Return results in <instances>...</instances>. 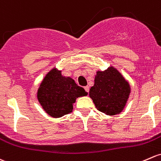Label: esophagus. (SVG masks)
<instances>
[{
	"label": "esophagus",
	"mask_w": 161,
	"mask_h": 161,
	"mask_svg": "<svg viewBox=\"0 0 161 161\" xmlns=\"http://www.w3.org/2000/svg\"><path fill=\"white\" fill-rule=\"evenodd\" d=\"M85 90H86V92H89V86H85Z\"/></svg>",
	"instance_id": "obj_1"
}]
</instances>
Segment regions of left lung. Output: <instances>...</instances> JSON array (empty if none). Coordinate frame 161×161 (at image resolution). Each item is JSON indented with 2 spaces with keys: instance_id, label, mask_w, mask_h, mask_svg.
Returning a JSON list of instances; mask_svg holds the SVG:
<instances>
[{
  "instance_id": "1",
  "label": "left lung",
  "mask_w": 161,
  "mask_h": 161,
  "mask_svg": "<svg viewBox=\"0 0 161 161\" xmlns=\"http://www.w3.org/2000/svg\"><path fill=\"white\" fill-rule=\"evenodd\" d=\"M130 93L129 83L115 68L98 71L89 96L96 108L105 114H119L123 109Z\"/></svg>"
}]
</instances>
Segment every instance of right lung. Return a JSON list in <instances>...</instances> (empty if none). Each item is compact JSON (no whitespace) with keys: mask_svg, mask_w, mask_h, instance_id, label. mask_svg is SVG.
Wrapping results in <instances>:
<instances>
[{"mask_svg":"<svg viewBox=\"0 0 161 161\" xmlns=\"http://www.w3.org/2000/svg\"><path fill=\"white\" fill-rule=\"evenodd\" d=\"M88 93L70 77L62 76L61 71L53 69L45 75L38 88V102L45 111L55 118L70 113L78 97Z\"/></svg>","mask_w":161,"mask_h":161,"instance_id":"add662e5","label":"right lung"}]
</instances>
